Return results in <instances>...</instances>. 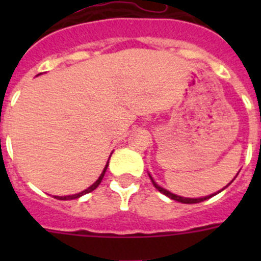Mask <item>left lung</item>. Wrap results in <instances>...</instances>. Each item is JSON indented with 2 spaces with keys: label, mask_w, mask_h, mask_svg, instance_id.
Here are the masks:
<instances>
[{
  "label": "left lung",
  "mask_w": 261,
  "mask_h": 261,
  "mask_svg": "<svg viewBox=\"0 0 261 261\" xmlns=\"http://www.w3.org/2000/svg\"><path fill=\"white\" fill-rule=\"evenodd\" d=\"M149 176H150V175H149ZM150 180H151V183L154 184V187H155L156 190L159 191V192H161V193H163V195H166V196H167V197H170V199H172V200H176V201H179V202H183V204H197V202L205 201V200L211 199L212 196L217 195V193H214V195L206 196V197H201V199H187V197H180V196H176V195H174V193L168 192L167 190H165V188H162V187H159L158 184H156L155 181L153 180V177H151V176H150ZM227 186H229V184H227ZM227 186H226V187H227ZM220 192H221V191H220Z\"/></svg>",
  "instance_id": "obj_1"
}]
</instances>
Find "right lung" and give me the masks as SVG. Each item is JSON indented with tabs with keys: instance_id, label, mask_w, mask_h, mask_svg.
I'll return each instance as SVG.
<instances>
[{
	"instance_id": "1",
	"label": "right lung",
	"mask_w": 261,
	"mask_h": 261,
	"mask_svg": "<svg viewBox=\"0 0 261 261\" xmlns=\"http://www.w3.org/2000/svg\"><path fill=\"white\" fill-rule=\"evenodd\" d=\"M107 167H108V162H107V165H106V167H105V170H103V172H102V174H100V176H99L98 180H96L95 183L93 184V186H90L89 188H87V190L82 191V192H80V193H75V195L61 196V197H60V196H55V197H56V199H59V200H73V199H78V197H81V196H84V195H86V193L91 192V191L95 190L96 187H98L99 184H100V181H102L103 176H105V174H106V170H107Z\"/></svg>"
}]
</instances>
